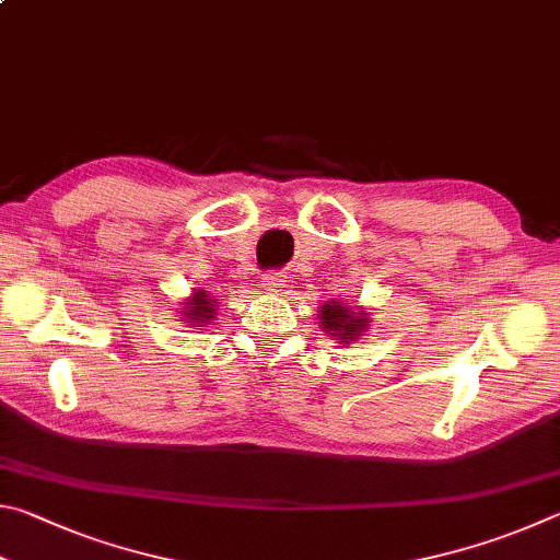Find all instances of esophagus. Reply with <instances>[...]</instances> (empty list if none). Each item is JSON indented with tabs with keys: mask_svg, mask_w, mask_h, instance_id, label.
Segmentation results:
<instances>
[{
	"mask_svg": "<svg viewBox=\"0 0 560 560\" xmlns=\"http://www.w3.org/2000/svg\"><path fill=\"white\" fill-rule=\"evenodd\" d=\"M285 275L282 272H278V270H270V272H265L262 278H260V285L265 288V290H280L282 285H285Z\"/></svg>",
	"mask_w": 560,
	"mask_h": 560,
	"instance_id": "obj_1",
	"label": "esophagus"
}]
</instances>
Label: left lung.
<instances>
[{
	"mask_svg": "<svg viewBox=\"0 0 560 560\" xmlns=\"http://www.w3.org/2000/svg\"><path fill=\"white\" fill-rule=\"evenodd\" d=\"M319 312H322V327L331 331V335L337 330L338 335L335 337H341V339L359 337V329L366 325V319H359V315H354V312L347 307H339L337 302H331V305H322Z\"/></svg>",
	"mask_w": 560,
	"mask_h": 560,
	"instance_id": "left-lung-1",
	"label": "left lung"
}]
</instances>
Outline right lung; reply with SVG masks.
Wrapping results in <instances>:
<instances>
[{
	"label": "right lung",
	"mask_w": 560,
	"mask_h": 560,
	"mask_svg": "<svg viewBox=\"0 0 560 560\" xmlns=\"http://www.w3.org/2000/svg\"><path fill=\"white\" fill-rule=\"evenodd\" d=\"M191 305V310L186 312V315H189V319H196V322H209L215 312H213V307H211V300L206 298V292H196L194 295V300L189 302Z\"/></svg>",
	"instance_id": "add662e5"
}]
</instances>
